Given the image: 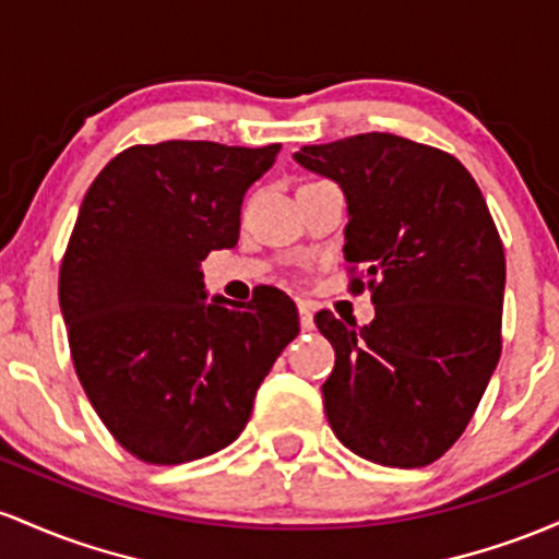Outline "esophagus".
<instances>
[{"instance_id":"34e87169","label":"esophagus","mask_w":559,"mask_h":559,"mask_svg":"<svg viewBox=\"0 0 559 559\" xmlns=\"http://www.w3.org/2000/svg\"><path fill=\"white\" fill-rule=\"evenodd\" d=\"M298 317H300V330L311 332L313 330V309L309 304H298Z\"/></svg>"}]
</instances>
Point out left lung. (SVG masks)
Segmentation results:
<instances>
[{
    "label": "left lung",
    "mask_w": 559,
    "mask_h": 559,
    "mask_svg": "<svg viewBox=\"0 0 559 559\" xmlns=\"http://www.w3.org/2000/svg\"><path fill=\"white\" fill-rule=\"evenodd\" d=\"M293 158L341 185L350 290L369 287L374 304L364 328L313 317L335 348L330 428L378 465H430L465 432L501 356L504 246L480 187L454 155L382 131Z\"/></svg>",
    "instance_id": "obj_1"
}]
</instances>
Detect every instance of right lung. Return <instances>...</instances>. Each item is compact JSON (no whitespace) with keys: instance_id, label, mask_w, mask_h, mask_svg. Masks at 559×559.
Returning <instances> with one entry per match:
<instances>
[{"instance_id":"add662e5","label":"right lung","mask_w":559,"mask_h":559,"mask_svg":"<svg viewBox=\"0 0 559 559\" xmlns=\"http://www.w3.org/2000/svg\"><path fill=\"white\" fill-rule=\"evenodd\" d=\"M280 144L168 140L112 158L81 203L60 266V309L94 412L129 454L181 465L229 447L282 348L296 304L253 290L205 300L200 263L235 248L248 187Z\"/></svg>"}]
</instances>
